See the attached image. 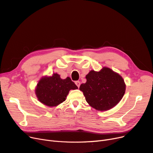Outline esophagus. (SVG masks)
I'll return each mask as SVG.
<instances>
[{"instance_id":"esophagus-1","label":"esophagus","mask_w":153,"mask_h":153,"mask_svg":"<svg viewBox=\"0 0 153 153\" xmlns=\"http://www.w3.org/2000/svg\"><path fill=\"white\" fill-rule=\"evenodd\" d=\"M75 84L76 85V86L78 87H80V82L79 81H76L75 82Z\"/></svg>"}]
</instances>
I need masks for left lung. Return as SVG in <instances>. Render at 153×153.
Returning <instances> with one entry per match:
<instances>
[{
    "label": "left lung",
    "mask_w": 153,
    "mask_h": 153,
    "mask_svg": "<svg viewBox=\"0 0 153 153\" xmlns=\"http://www.w3.org/2000/svg\"><path fill=\"white\" fill-rule=\"evenodd\" d=\"M87 82L80 85L85 100L91 106L99 111L112 108L121 100L126 84L119 73L107 67L99 71L91 70L85 76Z\"/></svg>",
    "instance_id": "8db88e82"
}]
</instances>
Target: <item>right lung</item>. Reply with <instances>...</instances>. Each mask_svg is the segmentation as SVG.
<instances>
[{
    "instance_id": "right-lung-1",
    "label": "right lung",
    "mask_w": 153,
    "mask_h": 153,
    "mask_svg": "<svg viewBox=\"0 0 153 153\" xmlns=\"http://www.w3.org/2000/svg\"><path fill=\"white\" fill-rule=\"evenodd\" d=\"M77 89L69 77L62 79L59 74L53 73L52 76L41 78L36 85L35 94L41 103L53 107L66 100L69 91Z\"/></svg>"
}]
</instances>
